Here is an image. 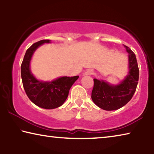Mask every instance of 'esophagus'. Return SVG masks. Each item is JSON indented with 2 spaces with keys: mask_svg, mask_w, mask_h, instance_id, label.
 <instances>
[{
  "mask_svg": "<svg viewBox=\"0 0 154 154\" xmlns=\"http://www.w3.org/2000/svg\"><path fill=\"white\" fill-rule=\"evenodd\" d=\"M85 75H92V74H93V71L92 69H88L85 72Z\"/></svg>",
  "mask_w": 154,
  "mask_h": 154,
  "instance_id": "esophagus-1",
  "label": "esophagus"
}]
</instances>
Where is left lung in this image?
<instances>
[{
  "label": "left lung",
  "instance_id": "left-lung-1",
  "mask_svg": "<svg viewBox=\"0 0 154 154\" xmlns=\"http://www.w3.org/2000/svg\"><path fill=\"white\" fill-rule=\"evenodd\" d=\"M124 46L128 53L130 71L123 82L118 85H112L103 80L94 79L92 99L104 110H117L124 106L131 100L137 89L139 70L136 56L128 47Z\"/></svg>",
  "mask_w": 154,
  "mask_h": 154
}]
</instances>
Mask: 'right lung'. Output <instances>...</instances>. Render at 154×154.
Listing matches in <instances>:
<instances>
[{
    "label": "right lung",
    "instance_id": "right-lung-1",
    "mask_svg": "<svg viewBox=\"0 0 154 154\" xmlns=\"http://www.w3.org/2000/svg\"><path fill=\"white\" fill-rule=\"evenodd\" d=\"M49 41L45 39L32 44L26 50L21 65L23 86L28 97L36 105L46 109L60 106L69 96L70 88L79 78V76L62 77L51 82H43L31 74L30 62L34 51L43 43Z\"/></svg>",
    "mask_w": 154,
    "mask_h": 154
}]
</instances>
